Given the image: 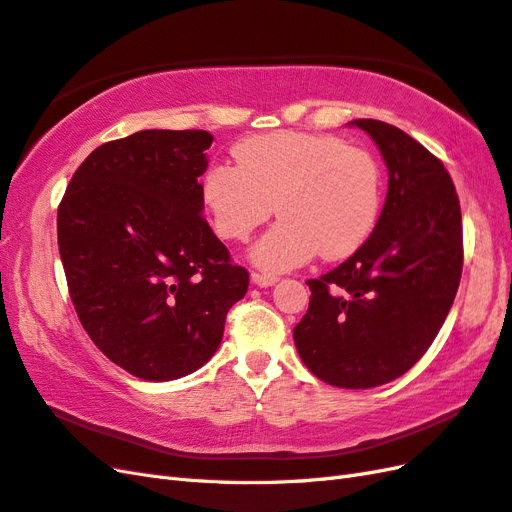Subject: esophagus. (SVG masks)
I'll list each match as a JSON object with an SVG mask.
<instances>
[{
	"instance_id": "obj_1",
	"label": "esophagus",
	"mask_w": 512,
	"mask_h": 512,
	"mask_svg": "<svg viewBox=\"0 0 512 512\" xmlns=\"http://www.w3.org/2000/svg\"><path fill=\"white\" fill-rule=\"evenodd\" d=\"M250 280L254 286H260V288H267V286H273L275 282H278L275 275H267V273H252Z\"/></svg>"
}]
</instances>
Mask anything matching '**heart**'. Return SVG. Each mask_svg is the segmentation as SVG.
<instances>
[{"mask_svg":"<svg viewBox=\"0 0 512 512\" xmlns=\"http://www.w3.org/2000/svg\"><path fill=\"white\" fill-rule=\"evenodd\" d=\"M237 165L213 163L200 198L215 232L228 241L282 219L250 250L256 267L288 271L321 252L327 260L355 254L375 230L381 170L368 150L334 135L280 131L234 146Z\"/></svg>","mask_w":512,"mask_h":512,"instance_id":"b5f03b06","label":"heart"}]
</instances>
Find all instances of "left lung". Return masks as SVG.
Listing matches in <instances>:
<instances>
[{
  "instance_id": "obj_1",
  "label": "left lung",
  "mask_w": 512,
  "mask_h": 512,
  "mask_svg": "<svg viewBox=\"0 0 512 512\" xmlns=\"http://www.w3.org/2000/svg\"><path fill=\"white\" fill-rule=\"evenodd\" d=\"M388 165V196L368 241L308 280V312L293 329L301 362L336 388L390 383L431 347L463 269L461 206L437 157L388 122H349Z\"/></svg>"
}]
</instances>
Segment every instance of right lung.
Segmentation results:
<instances>
[{"label":"right lung","mask_w":512,"mask_h":512,"mask_svg":"<svg viewBox=\"0 0 512 512\" xmlns=\"http://www.w3.org/2000/svg\"><path fill=\"white\" fill-rule=\"evenodd\" d=\"M211 144L206 131L165 129L107 142L60 202V258L79 321L137 379L202 368L250 284L202 217L198 178Z\"/></svg>","instance_id":"right-lung-1"}]
</instances>
